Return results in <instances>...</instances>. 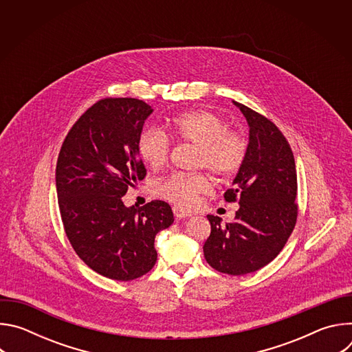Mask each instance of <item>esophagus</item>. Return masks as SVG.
I'll use <instances>...</instances> for the list:
<instances>
[{
    "label": "esophagus",
    "mask_w": 352,
    "mask_h": 352,
    "mask_svg": "<svg viewBox=\"0 0 352 352\" xmlns=\"http://www.w3.org/2000/svg\"><path fill=\"white\" fill-rule=\"evenodd\" d=\"M173 212H174V216L177 219H185V217H190L193 214L192 212H189V210H186L184 208H179V206H174Z\"/></svg>",
    "instance_id": "1"
}]
</instances>
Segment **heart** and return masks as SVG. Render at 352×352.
<instances>
[{
  "instance_id": "b5f03b06",
  "label": "heart",
  "mask_w": 352,
  "mask_h": 352,
  "mask_svg": "<svg viewBox=\"0 0 352 352\" xmlns=\"http://www.w3.org/2000/svg\"><path fill=\"white\" fill-rule=\"evenodd\" d=\"M196 146L195 166L208 168L220 178L235 175L246 162L248 140L236 129L228 128L227 121L212 110H195L179 114L166 124L144 129L138 139V153L152 168L164 166L171 153V139ZM156 196L168 202L189 208L199 195L209 193L212 182L205 173H171L153 184Z\"/></svg>"
}]
</instances>
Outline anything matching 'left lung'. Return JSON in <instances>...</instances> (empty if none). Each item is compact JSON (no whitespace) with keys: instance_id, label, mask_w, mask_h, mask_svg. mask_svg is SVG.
<instances>
[{"instance_id":"left-lung-1","label":"left lung","mask_w":352,"mask_h":352,"mask_svg":"<svg viewBox=\"0 0 352 352\" xmlns=\"http://www.w3.org/2000/svg\"><path fill=\"white\" fill-rule=\"evenodd\" d=\"M249 124L248 157L226 202L239 204L235 219L221 226L209 214L210 235L204 245L206 262L217 272L242 276L270 263L287 243L298 217V184L291 146L265 116L238 102Z\"/></svg>"}]
</instances>
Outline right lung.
Listing matches in <instances>:
<instances>
[{
	"label": "right lung",
	"instance_id": "add662e5",
	"mask_svg": "<svg viewBox=\"0 0 352 352\" xmlns=\"http://www.w3.org/2000/svg\"><path fill=\"white\" fill-rule=\"evenodd\" d=\"M152 109L143 100L106 97L65 136L56 168L61 220L76 255L96 273L131 281L153 269L155 236L174 221L171 206L152 200L126 208L122 196L146 177L138 139Z\"/></svg>",
	"mask_w": 352,
	"mask_h": 352
}]
</instances>
